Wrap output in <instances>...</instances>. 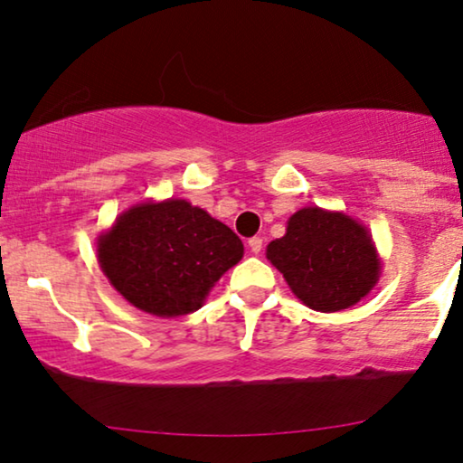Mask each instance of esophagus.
I'll return each instance as SVG.
<instances>
[{"label": "esophagus", "mask_w": 463, "mask_h": 463, "mask_svg": "<svg viewBox=\"0 0 463 463\" xmlns=\"http://www.w3.org/2000/svg\"><path fill=\"white\" fill-rule=\"evenodd\" d=\"M249 249H250V252H255V255H259V252H261V249H263V240L261 238H250L249 240Z\"/></svg>", "instance_id": "34e87169"}]
</instances>
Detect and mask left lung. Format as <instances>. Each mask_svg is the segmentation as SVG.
<instances>
[{
    "label": "left lung",
    "mask_w": 463,
    "mask_h": 463,
    "mask_svg": "<svg viewBox=\"0 0 463 463\" xmlns=\"http://www.w3.org/2000/svg\"><path fill=\"white\" fill-rule=\"evenodd\" d=\"M269 263L297 299L316 312H341L371 293L382 259L366 227L350 214L306 206L268 244Z\"/></svg>",
    "instance_id": "obj_1"
}]
</instances>
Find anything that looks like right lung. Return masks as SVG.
<instances>
[{
  "label": "right lung",
  "instance_id": "add662e5",
  "mask_svg": "<svg viewBox=\"0 0 463 463\" xmlns=\"http://www.w3.org/2000/svg\"><path fill=\"white\" fill-rule=\"evenodd\" d=\"M242 255V240L230 227L176 198L138 202L97 240L111 287L130 306L160 318L200 309Z\"/></svg>",
  "mask_w": 463,
  "mask_h": 463
}]
</instances>
